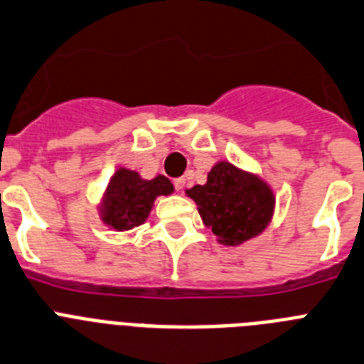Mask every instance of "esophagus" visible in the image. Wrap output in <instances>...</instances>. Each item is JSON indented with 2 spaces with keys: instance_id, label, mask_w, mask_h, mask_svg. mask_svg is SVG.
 I'll list each match as a JSON object with an SVG mask.
<instances>
[{
  "instance_id": "esophagus-1",
  "label": "esophagus",
  "mask_w": 364,
  "mask_h": 364,
  "mask_svg": "<svg viewBox=\"0 0 364 364\" xmlns=\"http://www.w3.org/2000/svg\"><path fill=\"white\" fill-rule=\"evenodd\" d=\"M185 178H176L173 179V186H176V191H183L185 188Z\"/></svg>"
}]
</instances>
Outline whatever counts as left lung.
Masks as SVG:
<instances>
[{
	"label": "left lung",
	"mask_w": 364,
	"mask_h": 364,
	"mask_svg": "<svg viewBox=\"0 0 364 364\" xmlns=\"http://www.w3.org/2000/svg\"><path fill=\"white\" fill-rule=\"evenodd\" d=\"M186 194L198 205L205 225L225 245L260 235L274 207L269 186L225 161L213 166L205 185L192 186Z\"/></svg>",
	"instance_id": "8db88e82"
}]
</instances>
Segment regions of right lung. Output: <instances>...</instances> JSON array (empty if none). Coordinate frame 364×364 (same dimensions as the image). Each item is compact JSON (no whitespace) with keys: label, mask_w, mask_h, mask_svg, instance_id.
Instances as JSON below:
<instances>
[{"label":"right lung","mask_w":364,"mask_h":364,"mask_svg":"<svg viewBox=\"0 0 364 364\" xmlns=\"http://www.w3.org/2000/svg\"><path fill=\"white\" fill-rule=\"evenodd\" d=\"M172 192V183L164 176L148 181L132 170H117L104 198V223L117 230L134 229L144 223L157 196H168Z\"/></svg>","instance_id":"right-lung-1"}]
</instances>
